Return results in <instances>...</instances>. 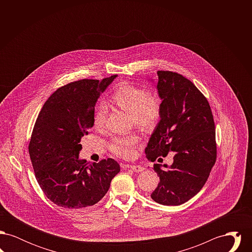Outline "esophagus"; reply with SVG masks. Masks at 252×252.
<instances>
[{"instance_id": "34e87169", "label": "esophagus", "mask_w": 252, "mask_h": 252, "mask_svg": "<svg viewBox=\"0 0 252 252\" xmlns=\"http://www.w3.org/2000/svg\"><path fill=\"white\" fill-rule=\"evenodd\" d=\"M131 169L134 172L139 173V172H143L144 168L143 166H140V165H132Z\"/></svg>"}]
</instances>
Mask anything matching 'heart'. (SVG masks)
<instances>
[{
	"mask_svg": "<svg viewBox=\"0 0 252 252\" xmlns=\"http://www.w3.org/2000/svg\"><path fill=\"white\" fill-rule=\"evenodd\" d=\"M109 103L130 113L132 123L144 131L155 128L161 115V103L158 96L147 90L127 83L118 85L109 97ZM94 126L102 128L106 122V111L98 108L94 115ZM139 142L136 134L115 137L109 144L110 151L116 156L128 158L134 154V147Z\"/></svg>",
	"mask_w": 252,
	"mask_h": 252,
	"instance_id": "heart-1",
	"label": "heart"
}]
</instances>
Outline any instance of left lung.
<instances>
[{
	"label": "left lung",
	"mask_w": 252,
	"mask_h": 252,
	"mask_svg": "<svg viewBox=\"0 0 252 252\" xmlns=\"http://www.w3.org/2000/svg\"><path fill=\"white\" fill-rule=\"evenodd\" d=\"M157 73L161 115L145 154L155 161L173 152L174 161L170 166L163 164L166 170L154 164L159 182L151 198L161 205L178 206L202 189L216 163L215 122L207 98L189 79L178 72Z\"/></svg>",
	"instance_id": "1"
}]
</instances>
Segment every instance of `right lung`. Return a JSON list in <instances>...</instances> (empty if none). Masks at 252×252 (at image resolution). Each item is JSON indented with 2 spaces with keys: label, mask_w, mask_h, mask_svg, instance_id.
<instances>
[{
  "label": "right lung",
  "mask_w": 252,
  "mask_h": 252,
  "mask_svg": "<svg viewBox=\"0 0 252 252\" xmlns=\"http://www.w3.org/2000/svg\"><path fill=\"white\" fill-rule=\"evenodd\" d=\"M116 76L65 85L49 97L38 113L29 155L41 190L60 207L82 210L99 202L120 172L113 158L92 164L79 158L81 139L94 126L97 99Z\"/></svg>",
  "instance_id": "1"
}]
</instances>
